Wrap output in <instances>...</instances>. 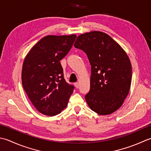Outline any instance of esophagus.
Listing matches in <instances>:
<instances>
[{
  "mask_svg": "<svg viewBox=\"0 0 151 151\" xmlns=\"http://www.w3.org/2000/svg\"><path fill=\"white\" fill-rule=\"evenodd\" d=\"M74 85H75V87H76L77 88H79V83H74Z\"/></svg>",
  "mask_w": 151,
  "mask_h": 151,
  "instance_id": "1",
  "label": "esophagus"
}]
</instances>
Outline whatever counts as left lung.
I'll return each instance as SVG.
<instances>
[{
	"instance_id": "1",
	"label": "left lung",
	"mask_w": 151,
	"mask_h": 151,
	"mask_svg": "<svg viewBox=\"0 0 151 151\" xmlns=\"http://www.w3.org/2000/svg\"><path fill=\"white\" fill-rule=\"evenodd\" d=\"M74 47L87 54L91 65L88 106L100 115L111 114L130 91L132 65L127 53L111 37L96 30L79 35Z\"/></svg>"
}]
</instances>
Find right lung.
Instances as JSON below:
<instances>
[{
  "instance_id": "right-lung-1",
  "label": "right lung",
  "mask_w": 151,
  "mask_h": 151,
  "mask_svg": "<svg viewBox=\"0 0 151 151\" xmlns=\"http://www.w3.org/2000/svg\"><path fill=\"white\" fill-rule=\"evenodd\" d=\"M76 36H46L24 58L21 72L23 87L33 106L42 114H59L73 93L74 87L64 79L60 60L68 53Z\"/></svg>"
}]
</instances>
